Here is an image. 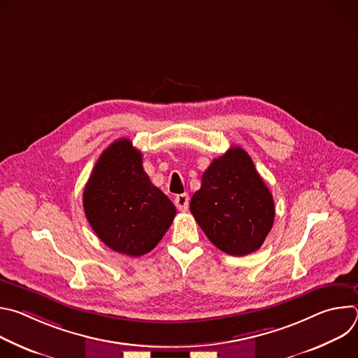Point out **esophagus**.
Masks as SVG:
<instances>
[{
    "mask_svg": "<svg viewBox=\"0 0 358 358\" xmlns=\"http://www.w3.org/2000/svg\"><path fill=\"white\" fill-rule=\"evenodd\" d=\"M176 202V207L180 210V211H187L188 210V203H189V198L187 194H180L176 196L174 199Z\"/></svg>",
    "mask_w": 358,
    "mask_h": 358,
    "instance_id": "esophagus-1",
    "label": "esophagus"
}]
</instances>
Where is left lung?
<instances>
[{"label": "left lung", "mask_w": 358, "mask_h": 358, "mask_svg": "<svg viewBox=\"0 0 358 358\" xmlns=\"http://www.w3.org/2000/svg\"><path fill=\"white\" fill-rule=\"evenodd\" d=\"M189 210L207 238L232 257L258 250L275 220L269 188L248 152L236 145L202 174Z\"/></svg>", "instance_id": "left-lung-1"}]
</instances>
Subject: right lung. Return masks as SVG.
<instances>
[{"label": "right lung", "instance_id": "obj_1", "mask_svg": "<svg viewBox=\"0 0 358 358\" xmlns=\"http://www.w3.org/2000/svg\"><path fill=\"white\" fill-rule=\"evenodd\" d=\"M141 160L129 138L116 140L101 152L83 191L92 229L110 249L129 257L155 249L176 217L173 202L151 184Z\"/></svg>", "mask_w": 358, "mask_h": 358}]
</instances>
